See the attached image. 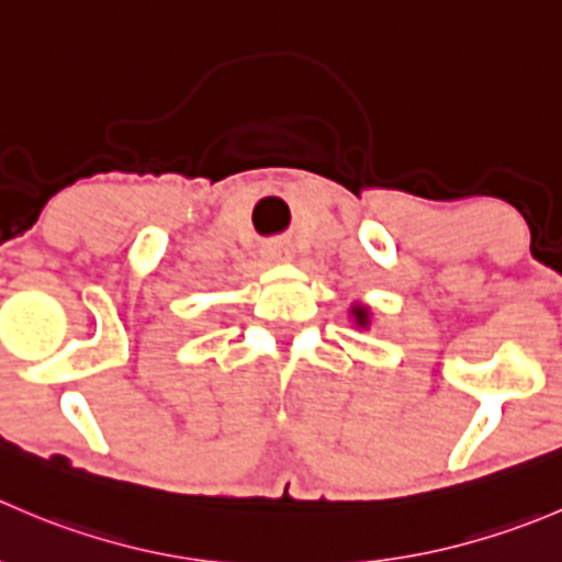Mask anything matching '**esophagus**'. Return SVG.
<instances>
[{"label":"esophagus","mask_w":562,"mask_h":562,"mask_svg":"<svg viewBox=\"0 0 562 562\" xmlns=\"http://www.w3.org/2000/svg\"><path fill=\"white\" fill-rule=\"evenodd\" d=\"M266 252H269L271 260H282V258H285V255H288V249H285V244L277 241V244H271V247L266 249Z\"/></svg>","instance_id":"1"}]
</instances>
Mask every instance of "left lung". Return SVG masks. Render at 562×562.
<instances>
[{"instance_id": "1", "label": "left lung", "mask_w": 562, "mask_h": 562, "mask_svg": "<svg viewBox=\"0 0 562 562\" xmlns=\"http://www.w3.org/2000/svg\"><path fill=\"white\" fill-rule=\"evenodd\" d=\"M351 315H353V321H357V326H368V321H370V313H368V307H359V304H353L351 307Z\"/></svg>"}]
</instances>
